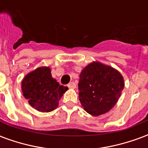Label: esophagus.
I'll return each mask as SVG.
<instances>
[{
    "label": "esophagus",
    "instance_id": "34e87169",
    "mask_svg": "<svg viewBox=\"0 0 148 148\" xmlns=\"http://www.w3.org/2000/svg\"><path fill=\"white\" fill-rule=\"evenodd\" d=\"M67 86L70 88V89H75L76 88V84L74 83V82H71L70 83L68 84Z\"/></svg>",
    "mask_w": 148,
    "mask_h": 148
}]
</instances>
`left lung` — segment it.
Returning a JSON list of instances; mask_svg holds the SVG:
<instances>
[{
  "label": "left lung",
  "mask_w": 148,
  "mask_h": 148,
  "mask_svg": "<svg viewBox=\"0 0 148 148\" xmlns=\"http://www.w3.org/2000/svg\"><path fill=\"white\" fill-rule=\"evenodd\" d=\"M79 77V101L84 109L95 116L106 113L116 104L124 87L121 73L99 62L86 66Z\"/></svg>",
  "instance_id": "1"
}]
</instances>
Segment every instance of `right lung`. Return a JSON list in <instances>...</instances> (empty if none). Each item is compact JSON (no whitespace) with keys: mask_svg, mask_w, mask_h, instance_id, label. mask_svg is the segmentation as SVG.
Returning <instances> with one entry per match:
<instances>
[{"mask_svg":"<svg viewBox=\"0 0 148 148\" xmlns=\"http://www.w3.org/2000/svg\"><path fill=\"white\" fill-rule=\"evenodd\" d=\"M23 95L32 108L42 112L53 111L68 90L53 78L51 69L42 66L27 74L21 82Z\"/></svg>","mask_w":148,"mask_h":148,"instance_id":"add662e5","label":"right lung"}]
</instances>
